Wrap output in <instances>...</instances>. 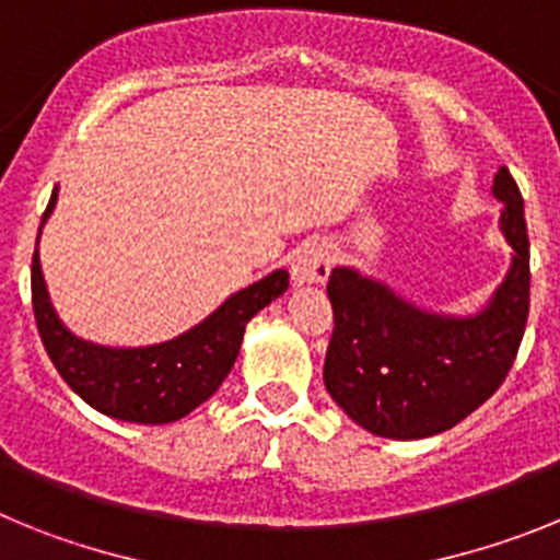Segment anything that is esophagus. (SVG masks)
<instances>
[{
  "mask_svg": "<svg viewBox=\"0 0 560 560\" xmlns=\"http://www.w3.org/2000/svg\"><path fill=\"white\" fill-rule=\"evenodd\" d=\"M330 266H334V252H330V246L325 241H319V237H311L291 257V280L300 285L323 283V280H328Z\"/></svg>",
  "mask_w": 560,
  "mask_h": 560,
  "instance_id": "34e87169",
  "label": "esophagus"
}]
</instances>
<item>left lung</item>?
I'll use <instances>...</instances> for the list:
<instances>
[{
    "label": "left lung",
    "mask_w": 560,
    "mask_h": 560,
    "mask_svg": "<svg viewBox=\"0 0 560 560\" xmlns=\"http://www.w3.org/2000/svg\"><path fill=\"white\" fill-rule=\"evenodd\" d=\"M493 196L513 266L491 305L471 319L427 314L353 269H334V334L325 387L378 438L420 440L457 427L511 373L530 314V241L518 185L499 167Z\"/></svg>",
    "instance_id": "1"
}]
</instances>
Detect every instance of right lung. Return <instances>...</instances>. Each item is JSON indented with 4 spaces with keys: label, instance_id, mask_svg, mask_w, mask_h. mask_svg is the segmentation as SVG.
<instances>
[{
    "label": "right lung",
    "instance_id": "1",
    "mask_svg": "<svg viewBox=\"0 0 560 560\" xmlns=\"http://www.w3.org/2000/svg\"><path fill=\"white\" fill-rule=\"evenodd\" d=\"M56 199L58 192H52L44 221ZM30 289L44 350L69 387L108 418L160 427L190 415L221 387L237 359L246 323L289 289V271H271L232 294L215 314L179 339L133 350L89 345L63 328L49 305L38 252H33Z\"/></svg>",
    "mask_w": 560,
    "mask_h": 560
}]
</instances>
